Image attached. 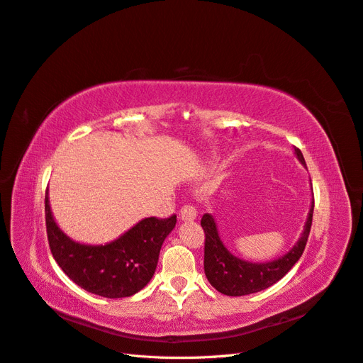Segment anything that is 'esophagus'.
<instances>
[{
  "label": "esophagus",
  "instance_id": "esophagus-1",
  "mask_svg": "<svg viewBox=\"0 0 363 363\" xmlns=\"http://www.w3.org/2000/svg\"><path fill=\"white\" fill-rule=\"evenodd\" d=\"M196 217H198V213H196L194 206L191 205H185L181 208V213H179V219L182 222H193Z\"/></svg>",
  "mask_w": 363,
  "mask_h": 363
}]
</instances>
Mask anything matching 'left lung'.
Returning <instances> with one entry per match:
<instances>
[{"label":"left lung","instance_id":"8db88e82","mask_svg":"<svg viewBox=\"0 0 363 363\" xmlns=\"http://www.w3.org/2000/svg\"><path fill=\"white\" fill-rule=\"evenodd\" d=\"M295 155L298 161L306 167V161L301 150L295 147ZM313 206L315 202L312 199L304 230L292 250L284 255L275 258V260L264 263L246 262L233 255L220 239L214 217L205 213L201 219V225L205 231L203 271L210 284L223 295L243 296L264 291V289L279 281L295 266L299 257L304 252L310 228H312Z\"/></svg>","mask_w":363,"mask_h":363}]
</instances>
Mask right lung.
Listing matches in <instances>:
<instances>
[{
    "instance_id": "right-lung-1",
    "label": "right lung",
    "mask_w": 363,
    "mask_h": 363,
    "mask_svg": "<svg viewBox=\"0 0 363 363\" xmlns=\"http://www.w3.org/2000/svg\"><path fill=\"white\" fill-rule=\"evenodd\" d=\"M45 223L51 254L77 286L103 298H126L146 286L158 264L161 246L176 225L169 219L147 217L118 239L105 245L72 240L56 223L45 194Z\"/></svg>"
}]
</instances>
